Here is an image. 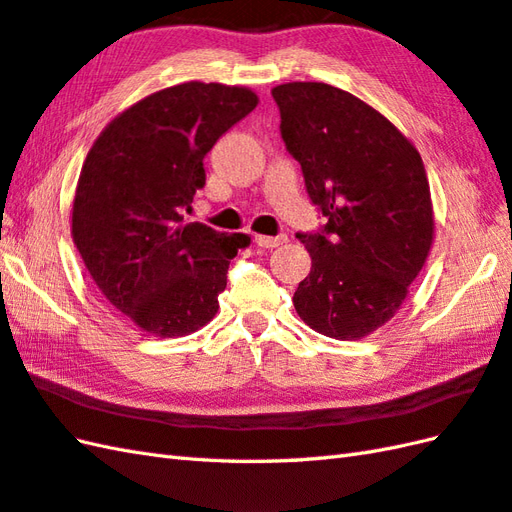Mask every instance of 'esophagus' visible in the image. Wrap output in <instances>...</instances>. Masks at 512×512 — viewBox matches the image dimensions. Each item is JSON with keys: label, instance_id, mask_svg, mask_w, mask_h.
I'll return each instance as SVG.
<instances>
[{"label": "esophagus", "instance_id": "esophagus-1", "mask_svg": "<svg viewBox=\"0 0 512 512\" xmlns=\"http://www.w3.org/2000/svg\"><path fill=\"white\" fill-rule=\"evenodd\" d=\"M255 242L261 248H277V246L288 242V237H285V235H277V237H272V235H255Z\"/></svg>", "mask_w": 512, "mask_h": 512}]
</instances>
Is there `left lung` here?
Masks as SVG:
<instances>
[{"mask_svg": "<svg viewBox=\"0 0 512 512\" xmlns=\"http://www.w3.org/2000/svg\"><path fill=\"white\" fill-rule=\"evenodd\" d=\"M281 137L323 209V233H299L312 270L294 292L305 325L360 340L408 299L434 242V209L412 141L353 93L325 82L272 89Z\"/></svg>", "mask_w": 512, "mask_h": 512, "instance_id": "8db88e82", "label": "left lung"}]
</instances>
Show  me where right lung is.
<instances>
[{
	"label": "right lung",
	"instance_id": "add662e5",
	"mask_svg": "<svg viewBox=\"0 0 512 512\" xmlns=\"http://www.w3.org/2000/svg\"><path fill=\"white\" fill-rule=\"evenodd\" d=\"M248 87L183 82L128 106L93 141L71 205V237L104 299L157 338L205 327L246 233L187 222L202 159L257 106Z\"/></svg>",
	"mask_w": 512,
	"mask_h": 512
}]
</instances>
